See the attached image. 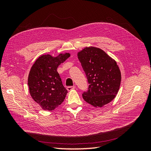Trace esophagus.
Listing matches in <instances>:
<instances>
[{
    "label": "esophagus",
    "mask_w": 151,
    "mask_h": 151,
    "mask_svg": "<svg viewBox=\"0 0 151 151\" xmlns=\"http://www.w3.org/2000/svg\"><path fill=\"white\" fill-rule=\"evenodd\" d=\"M75 88H76V86H67V89L68 91H71L72 89H74Z\"/></svg>",
    "instance_id": "34e87169"
}]
</instances>
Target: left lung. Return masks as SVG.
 Here are the masks:
<instances>
[{"mask_svg":"<svg viewBox=\"0 0 151 151\" xmlns=\"http://www.w3.org/2000/svg\"><path fill=\"white\" fill-rule=\"evenodd\" d=\"M86 75L89 87L83 98L94 107H102L115 98L121 83L116 62L103 50L86 47L77 53Z\"/></svg>","mask_w":151,"mask_h":151,"instance_id":"8db88e82","label":"left lung"}]
</instances>
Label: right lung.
<instances>
[{"instance_id": "1", "label": "right lung", "mask_w": 151, "mask_h": 151, "mask_svg": "<svg viewBox=\"0 0 151 151\" xmlns=\"http://www.w3.org/2000/svg\"><path fill=\"white\" fill-rule=\"evenodd\" d=\"M70 56L68 53L56 57L43 55L31 68L28 81L29 93L44 110H53L64 101L67 90L62 84L57 68Z\"/></svg>"}]
</instances>
